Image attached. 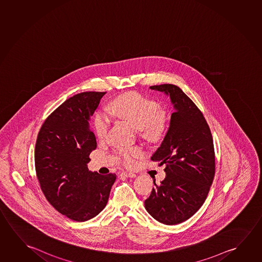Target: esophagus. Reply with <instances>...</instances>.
I'll list each match as a JSON object with an SVG mask.
<instances>
[{
	"label": "esophagus",
	"instance_id": "obj_1",
	"mask_svg": "<svg viewBox=\"0 0 262 262\" xmlns=\"http://www.w3.org/2000/svg\"><path fill=\"white\" fill-rule=\"evenodd\" d=\"M121 176H124V177L127 178H135L136 177V174L133 173V172H127V171H124V172H121Z\"/></svg>",
	"mask_w": 262,
	"mask_h": 262
}]
</instances>
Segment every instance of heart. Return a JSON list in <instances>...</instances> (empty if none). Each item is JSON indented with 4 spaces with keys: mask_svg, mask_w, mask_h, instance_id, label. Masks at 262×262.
Listing matches in <instances>:
<instances>
[{
    "mask_svg": "<svg viewBox=\"0 0 262 262\" xmlns=\"http://www.w3.org/2000/svg\"><path fill=\"white\" fill-rule=\"evenodd\" d=\"M107 113L120 117L133 125L144 136L152 141L160 140L168 127L165 114L161 112L157 101L141 93H127L116 98L107 107ZM109 118L104 113H99L94 120V130L99 140H104L109 129ZM144 154L139 147L121 148L118 158L122 164L132 167L136 160Z\"/></svg>",
    "mask_w": 262,
    "mask_h": 262,
    "instance_id": "obj_1",
    "label": "heart"
}]
</instances>
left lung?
<instances>
[{
  "label": "left lung",
  "instance_id": "8db88e82",
  "mask_svg": "<svg viewBox=\"0 0 262 262\" xmlns=\"http://www.w3.org/2000/svg\"><path fill=\"white\" fill-rule=\"evenodd\" d=\"M149 89L169 95L173 104L168 132L151 161L165 164L166 177L154 185L145 209L166 225L185 222L205 202L215 175L213 140L209 125L193 101L178 86Z\"/></svg>",
  "mask_w": 262,
  "mask_h": 262
}]
</instances>
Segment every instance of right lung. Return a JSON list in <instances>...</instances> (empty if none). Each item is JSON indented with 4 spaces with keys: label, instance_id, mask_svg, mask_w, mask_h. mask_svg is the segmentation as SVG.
<instances>
[{
    "label": "right lung",
    "instance_id": "obj_1",
    "mask_svg": "<svg viewBox=\"0 0 262 262\" xmlns=\"http://www.w3.org/2000/svg\"><path fill=\"white\" fill-rule=\"evenodd\" d=\"M106 93H78L49 115L37 136L34 161L40 189L60 214L86 222L109 200L115 174L92 172L87 163L96 149L89 121Z\"/></svg>",
    "mask_w": 262,
    "mask_h": 262
}]
</instances>
